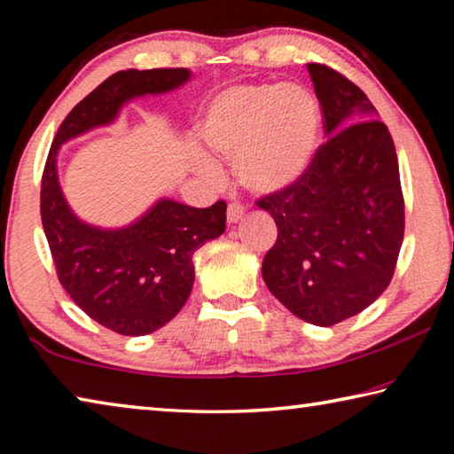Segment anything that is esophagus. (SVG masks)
I'll return each instance as SVG.
<instances>
[{"label":"esophagus","mask_w":454,"mask_h":454,"mask_svg":"<svg viewBox=\"0 0 454 454\" xmlns=\"http://www.w3.org/2000/svg\"><path fill=\"white\" fill-rule=\"evenodd\" d=\"M242 214H244V206L242 204H236V202H232L228 206V224H236L238 220L242 218Z\"/></svg>","instance_id":"34e87169"}]
</instances>
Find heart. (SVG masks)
I'll return each mask as SVG.
<instances>
[{
    "label": "heart",
    "mask_w": 454,
    "mask_h": 454,
    "mask_svg": "<svg viewBox=\"0 0 454 454\" xmlns=\"http://www.w3.org/2000/svg\"><path fill=\"white\" fill-rule=\"evenodd\" d=\"M322 129L318 99L296 83H240L214 99L202 121L210 150L234 160L244 188L276 194L309 170ZM204 174L216 176L210 160Z\"/></svg>",
    "instance_id": "obj_1"
}]
</instances>
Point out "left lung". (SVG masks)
<instances>
[{
	"label": "left lung",
	"mask_w": 454,
	"mask_h": 454,
	"mask_svg": "<svg viewBox=\"0 0 454 454\" xmlns=\"http://www.w3.org/2000/svg\"><path fill=\"white\" fill-rule=\"evenodd\" d=\"M330 136L290 188L256 200L278 238L266 252L268 290L310 325L363 312L393 280L404 236V198L393 136L358 86L309 64Z\"/></svg>",
	"instance_id": "left-lung-1"
}]
</instances>
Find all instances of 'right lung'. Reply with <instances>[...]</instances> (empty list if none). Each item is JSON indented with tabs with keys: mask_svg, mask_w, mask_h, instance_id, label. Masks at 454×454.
I'll use <instances>...</instances> for the list:
<instances>
[{
	"mask_svg": "<svg viewBox=\"0 0 454 454\" xmlns=\"http://www.w3.org/2000/svg\"><path fill=\"white\" fill-rule=\"evenodd\" d=\"M186 67L121 70L88 94L61 121L42 174L40 212L61 286L98 325L124 336L162 328L186 304L194 284L192 254L226 230V202L192 208L160 200L136 224L99 230L74 216L61 196L59 144L116 118L129 98L182 86Z\"/></svg>",
	"mask_w": 454,
	"mask_h": 454,
	"instance_id": "1",
	"label": "right lung"
}]
</instances>
